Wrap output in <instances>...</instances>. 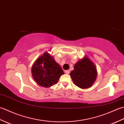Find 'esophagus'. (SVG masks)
I'll return each mask as SVG.
<instances>
[{"label":"esophagus","mask_w":124,"mask_h":124,"mask_svg":"<svg viewBox=\"0 0 124 124\" xmlns=\"http://www.w3.org/2000/svg\"><path fill=\"white\" fill-rule=\"evenodd\" d=\"M65 73H66V74H69V73H70L69 70H65Z\"/></svg>","instance_id":"1"}]
</instances>
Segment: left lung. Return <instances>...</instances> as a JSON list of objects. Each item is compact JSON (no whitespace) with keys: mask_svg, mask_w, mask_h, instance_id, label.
I'll return each mask as SVG.
<instances>
[{"mask_svg":"<svg viewBox=\"0 0 124 124\" xmlns=\"http://www.w3.org/2000/svg\"><path fill=\"white\" fill-rule=\"evenodd\" d=\"M73 82L82 89L90 87L97 77V70L93 62L87 56L78 61L75 64L74 70L70 72Z\"/></svg>","mask_w":124,"mask_h":124,"instance_id":"obj_1","label":"left lung"}]
</instances>
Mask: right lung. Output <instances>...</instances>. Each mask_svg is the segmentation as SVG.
<instances>
[{
	"mask_svg": "<svg viewBox=\"0 0 124 124\" xmlns=\"http://www.w3.org/2000/svg\"><path fill=\"white\" fill-rule=\"evenodd\" d=\"M31 73L37 84L46 88L56 84L64 73L60 65L48 52L44 53L36 60L32 67Z\"/></svg>",
	"mask_w": 124,
	"mask_h": 124,
	"instance_id": "right-lung-1",
	"label": "right lung"
}]
</instances>
